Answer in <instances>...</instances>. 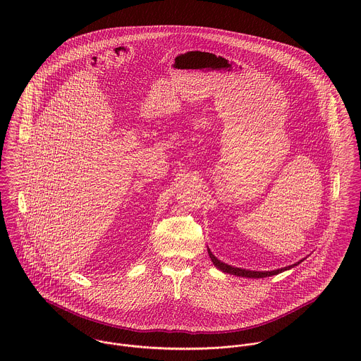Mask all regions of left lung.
I'll use <instances>...</instances> for the list:
<instances>
[{"label":"left lung","instance_id":"1","mask_svg":"<svg viewBox=\"0 0 361 361\" xmlns=\"http://www.w3.org/2000/svg\"><path fill=\"white\" fill-rule=\"evenodd\" d=\"M208 256L211 258L212 264L219 268L222 272H226V274H231V275H236V276H243V278H265V276H271V275H276V274H281L286 269H290L293 268L295 265L300 264L303 259H300L299 262L293 264V265H289V267H285V268H281V269H275V271H250V269H245V268H236V267H232V265H228L222 261H219L218 258L215 257L211 250L208 249Z\"/></svg>","mask_w":361,"mask_h":361}]
</instances>
